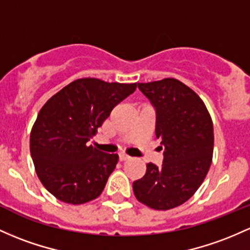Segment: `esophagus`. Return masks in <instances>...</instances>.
<instances>
[{"label": "esophagus", "instance_id": "obj_1", "mask_svg": "<svg viewBox=\"0 0 250 250\" xmlns=\"http://www.w3.org/2000/svg\"><path fill=\"white\" fill-rule=\"evenodd\" d=\"M119 159H120V161H127V160H129L130 156L127 155V154H125V153H120Z\"/></svg>", "mask_w": 250, "mask_h": 250}]
</instances>
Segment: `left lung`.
I'll return each instance as SVG.
<instances>
[{"label": "left lung", "mask_w": 250, "mask_h": 250, "mask_svg": "<svg viewBox=\"0 0 250 250\" xmlns=\"http://www.w3.org/2000/svg\"><path fill=\"white\" fill-rule=\"evenodd\" d=\"M155 109V135L164 147L161 167L147 164L146 174L133 183L136 199L154 210L179 207L193 196L209 172L213 127L199 96L174 78L139 83Z\"/></svg>", "instance_id": "obj_1"}]
</instances>
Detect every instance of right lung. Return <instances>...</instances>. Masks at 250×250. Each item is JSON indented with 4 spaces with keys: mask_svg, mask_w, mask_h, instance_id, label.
Listing matches in <instances>:
<instances>
[{
    "mask_svg": "<svg viewBox=\"0 0 250 250\" xmlns=\"http://www.w3.org/2000/svg\"><path fill=\"white\" fill-rule=\"evenodd\" d=\"M135 89L136 83L77 79L41 108L31 131V155L40 182L59 201L84 204L102 193L119 155L89 141Z\"/></svg>",
    "mask_w": 250,
    "mask_h": 250,
    "instance_id": "obj_1",
    "label": "right lung"
}]
</instances>
